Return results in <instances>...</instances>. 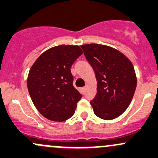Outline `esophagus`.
Instances as JSON below:
<instances>
[{"label": "esophagus", "instance_id": "1", "mask_svg": "<svg viewBox=\"0 0 158 158\" xmlns=\"http://www.w3.org/2000/svg\"><path fill=\"white\" fill-rule=\"evenodd\" d=\"M86 86H84V87H82V88H81V90H82V93H85V90H86Z\"/></svg>", "mask_w": 158, "mask_h": 158}]
</instances>
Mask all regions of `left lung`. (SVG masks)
<instances>
[{
    "label": "left lung",
    "instance_id": "1",
    "mask_svg": "<svg viewBox=\"0 0 158 158\" xmlns=\"http://www.w3.org/2000/svg\"><path fill=\"white\" fill-rule=\"evenodd\" d=\"M81 47L98 81L97 93L90 101L93 111L102 119H114L126 111L136 88L133 64L110 47L90 44Z\"/></svg>",
    "mask_w": 158,
    "mask_h": 158
}]
</instances>
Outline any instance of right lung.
<instances>
[{
    "mask_svg": "<svg viewBox=\"0 0 158 158\" xmlns=\"http://www.w3.org/2000/svg\"><path fill=\"white\" fill-rule=\"evenodd\" d=\"M82 53L78 46L54 47L42 53L30 69L28 92L38 111L47 119L64 121L74 114L82 95L73 86L71 67Z\"/></svg>",
    "mask_w": 158,
    "mask_h": 158,
    "instance_id": "1",
    "label": "right lung"
}]
</instances>
